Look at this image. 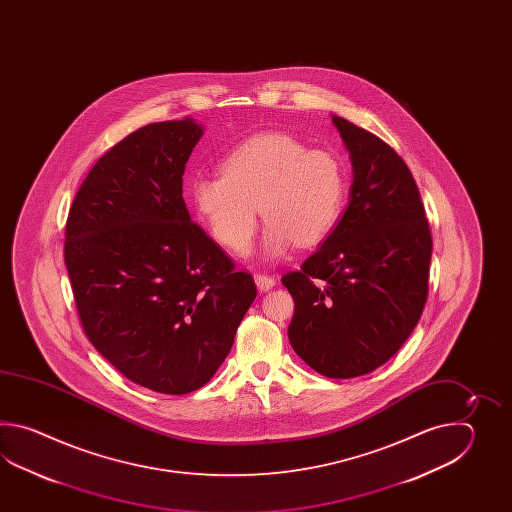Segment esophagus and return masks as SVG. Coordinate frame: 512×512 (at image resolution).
<instances>
[{"mask_svg":"<svg viewBox=\"0 0 512 512\" xmlns=\"http://www.w3.org/2000/svg\"><path fill=\"white\" fill-rule=\"evenodd\" d=\"M254 282H256V285H258V289H260V291H269L271 287H274L276 280H274L272 276H269V274L256 272V274H254Z\"/></svg>","mask_w":512,"mask_h":512,"instance_id":"34e87169","label":"esophagus"}]
</instances>
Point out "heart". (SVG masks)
<instances>
[{"mask_svg": "<svg viewBox=\"0 0 512 512\" xmlns=\"http://www.w3.org/2000/svg\"><path fill=\"white\" fill-rule=\"evenodd\" d=\"M346 170L335 153L309 148L289 133H260L221 161V174L199 177L192 199L214 238L232 252L251 245L261 216L265 249L280 256L311 247L337 227L346 201Z\"/></svg>", "mask_w": 512, "mask_h": 512, "instance_id": "1", "label": "heart"}]
</instances>
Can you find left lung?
I'll return each mask as SVG.
<instances>
[{"mask_svg":"<svg viewBox=\"0 0 512 512\" xmlns=\"http://www.w3.org/2000/svg\"><path fill=\"white\" fill-rule=\"evenodd\" d=\"M353 163L351 201L322 247L285 272L289 342L331 379L377 370L417 326L428 298L432 234L414 175L390 144L333 117Z\"/></svg>","mask_w":512,"mask_h":512,"instance_id":"8db88e82","label":"left lung"}]
</instances>
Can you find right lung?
Segmentation results:
<instances>
[{
  "mask_svg": "<svg viewBox=\"0 0 512 512\" xmlns=\"http://www.w3.org/2000/svg\"><path fill=\"white\" fill-rule=\"evenodd\" d=\"M201 133L192 119L133 131L89 170L66 223L86 337L126 379L166 395L214 377L258 294L188 214L183 174Z\"/></svg>",
  "mask_w": 512,
  "mask_h": 512,
  "instance_id": "add662e5",
  "label": "right lung"
}]
</instances>
